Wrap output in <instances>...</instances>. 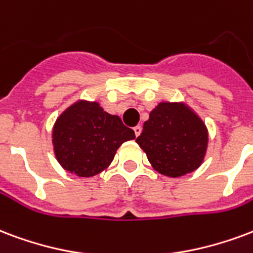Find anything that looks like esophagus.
<instances>
[{
  "label": "esophagus",
  "instance_id": "34e87169",
  "mask_svg": "<svg viewBox=\"0 0 253 253\" xmlns=\"http://www.w3.org/2000/svg\"><path fill=\"white\" fill-rule=\"evenodd\" d=\"M133 130H134V134H136V137H137V136H140V133H141L142 128L140 126V125H136V126L133 128Z\"/></svg>",
  "mask_w": 253,
  "mask_h": 253
}]
</instances>
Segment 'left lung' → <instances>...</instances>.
Wrapping results in <instances>:
<instances>
[{"label": "left lung", "instance_id": "left-lung-1", "mask_svg": "<svg viewBox=\"0 0 253 253\" xmlns=\"http://www.w3.org/2000/svg\"><path fill=\"white\" fill-rule=\"evenodd\" d=\"M136 142L157 172L178 177L200 167L208 132L204 123L185 105L161 102L144 123Z\"/></svg>", "mask_w": 253, "mask_h": 253}]
</instances>
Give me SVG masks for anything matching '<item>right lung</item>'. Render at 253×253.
<instances>
[{
	"mask_svg": "<svg viewBox=\"0 0 253 253\" xmlns=\"http://www.w3.org/2000/svg\"><path fill=\"white\" fill-rule=\"evenodd\" d=\"M134 132L119 116L106 113L96 102H77L60 116L53 129V145L62 168L81 177L100 173L111 164L123 142Z\"/></svg>",
	"mask_w": 253,
	"mask_h": 253,
	"instance_id": "right-lung-1",
	"label": "right lung"
}]
</instances>
